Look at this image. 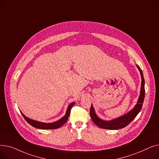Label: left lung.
I'll return each instance as SVG.
<instances>
[{
	"label": "left lung",
	"instance_id": "left-lung-1",
	"mask_svg": "<svg viewBox=\"0 0 159 159\" xmlns=\"http://www.w3.org/2000/svg\"><path fill=\"white\" fill-rule=\"evenodd\" d=\"M136 66L140 71L142 80L140 95L139 97L137 104H135V107L127 113L119 116V117L112 119L111 120H105L99 118L95 111L93 105L91 104L90 108V116L93 122L99 128L107 129H119L123 128L128 126V125L136 117L137 115L140 111L142 107H143L144 99L145 97V81L143 71H142L138 65Z\"/></svg>",
	"mask_w": 159,
	"mask_h": 159
}]
</instances>
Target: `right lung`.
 <instances>
[{
    "instance_id": "1",
    "label": "right lung",
    "mask_w": 159,
    "mask_h": 159,
    "mask_svg": "<svg viewBox=\"0 0 159 159\" xmlns=\"http://www.w3.org/2000/svg\"><path fill=\"white\" fill-rule=\"evenodd\" d=\"M74 104H75V102H71L70 104H69L68 108H67L66 114L62 118H61L58 120H57L55 122H51V123H45V122H39V121H37L35 120H32V119L27 117L26 116H25L22 113V112L20 111V113H21L22 115L23 116L24 119L26 120L33 127L38 128V129H54L59 128L67 122L69 116L70 115V111H71V108Z\"/></svg>"
}]
</instances>
